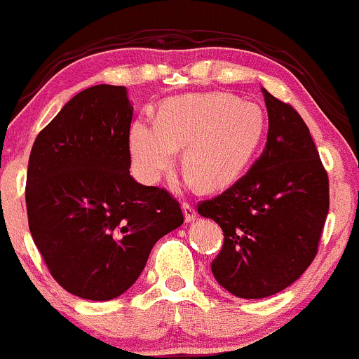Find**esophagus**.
<instances>
[{
    "label": "esophagus",
    "mask_w": 359,
    "mask_h": 359,
    "mask_svg": "<svg viewBox=\"0 0 359 359\" xmlns=\"http://www.w3.org/2000/svg\"><path fill=\"white\" fill-rule=\"evenodd\" d=\"M182 210H184V216H186V222H194V219L198 218V211H196L194 204L192 203H184Z\"/></svg>",
    "instance_id": "1"
}]
</instances>
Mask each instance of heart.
Instances as JSON below:
<instances>
[{
	"instance_id": "b5f03b06",
	"label": "heart",
	"mask_w": 359,
	"mask_h": 359,
	"mask_svg": "<svg viewBox=\"0 0 359 359\" xmlns=\"http://www.w3.org/2000/svg\"><path fill=\"white\" fill-rule=\"evenodd\" d=\"M262 110L226 93L182 95L163 102L156 122L135 121L129 129L133 160L148 180L172 167L186 147V170L206 189H222L245 168L261 141Z\"/></svg>"
}]
</instances>
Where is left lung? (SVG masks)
<instances>
[{
    "mask_svg": "<svg viewBox=\"0 0 359 359\" xmlns=\"http://www.w3.org/2000/svg\"><path fill=\"white\" fill-rule=\"evenodd\" d=\"M266 148L249 172L198 212L223 230L212 276L238 298L257 300L297 281L318 252L329 212V177L305 121L262 90Z\"/></svg>",
    "mask_w": 359,
    "mask_h": 359,
    "instance_id": "obj_1",
    "label": "left lung"
}]
</instances>
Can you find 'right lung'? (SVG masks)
Listing matches in <instances>:
<instances>
[{
	"label": "right lung",
	"instance_id": "add662e5",
	"mask_svg": "<svg viewBox=\"0 0 359 359\" xmlns=\"http://www.w3.org/2000/svg\"><path fill=\"white\" fill-rule=\"evenodd\" d=\"M126 86L74 95L35 137L27 216L50 276L71 294L107 302L131 288L153 245L184 223L168 191L131 175Z\"/></svg>",
	"mask_w": 359,
	"mask_h": 359
}]
</instances>
